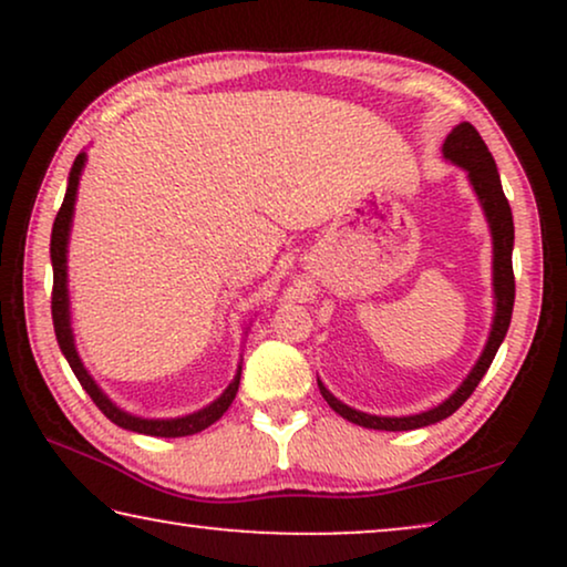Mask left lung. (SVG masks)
I'll return each instance as SVG.
<instances>
[{
	"label": "left lung",
	"instance_id": "obj_1",
	"mask_svg": "<svg viewBox=\"0 0 567 567\" xmlns=\"http://www.w3.org/2000/svg\"><path fill=\"white\" fill-rule=\"evenodd\" d=\"M444 159L452 162V165L462 167L467 173V181L475 190V196L483 206L485 221L491 227V237H493V324H491V336H487V343L480 353V359L475 361V367L470 369V374L464 382L456 386V390L449 394L444 402H439L436 408L423 410V413L415 415H400V417H390V415H371V413H361L346 402H340L336 394H332L328 386H324L320 379L322 398L328 400V405L336 410L338 415H343L346 421H351L355 425H363V429H374V431H415L423 429V425H433L439 421H444L452 413H456L475 386L480 384V379L485 377V371L491 369V363L498 353V348L506 338L508 324H511V312H514V297H516V284H514V266H511V252H514V216H511V206L506 200V193H503L501 185V175L498 167H495L493 154L487 152V146L483 142V136L477 134L472 123H460V126L452 128V134L446 136L444 146Z\"/></svg>",
	"mask_w": 567,
	"mask_h": 567
}]
</instances>
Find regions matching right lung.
I'll list each match as a JSON object with an SVG mask.
<instances>
[{
    "mask_svg": "<svg viewBox=\"0 0 567 567\" xmlns=\"http://www.w3.org/2000/svg\"><path fill=\"white\" fill-rule=\"evenodd\" d=\"M84 162H87V152L76 154L72 173H69L66 183V196L64 204H61L56 221H53L51 231V266H53V293H51V315H53V330H56V340L61 353L72 367L74 377L80 379L84 392L90 394L92 402L103 410L105 417H111L115 425L121 429L144 433V436H159V439H181V436H193V433L208 429V425L219 421V417L227 413L231 400L237 398L239 390V377H243V367H237V374L231 379L227 390H224L214 402H208L206 408L196 410V413L181 415V417H138L134 413H126V410L115 405V402L107 398V394L100 390L95 379L80 359V351H76L74 343V330H72V307H69V274H66V255H69V235H72V219H74V204H76V190H80V177L84 169Z\"/></svg>",
    "mask_w": 567,
    "mask_h": 567,
    "instance_id": "right-lung-1",
    "label": "right lung"
}]
</instances>
